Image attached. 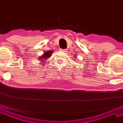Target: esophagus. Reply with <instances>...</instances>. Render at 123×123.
I'll list each match as a JSON object with an SVG mask.
<instances>
[{"instance_id": "esophagus-1", "label": "esophagus", "mask_w": 123, "mask_h": 123, "mask_svg": "<svg viewBox=\"0 0 123 123\" xmlns=\"http://www.w3.org/2000/svg\"><path fill=\"white\" fill-rule=\"evenodd\" d=\"M61 50L62 51V52H67L66 49H61Z\"/></svg>"}]
</instances>
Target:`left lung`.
I'll return each instance as SVG.
<instances>
[{
  "label": "left lung",
  "mask_w": 123,
  "mask_h": 123,
  "mask_svg": "<svg viewBox=\"0 0 123 123\" xmlns=\"http://www.w3.org/2000/svg\"><path fill=\"white\" fill-rule=\"evenodd\" d=\"M74 57H75V56H74ZM75 58H76V57H75Z\"/></svg>",
  "instance_id": "obj_1"
}]
</instances>
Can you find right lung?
Here are the masks:
<instances>
[{
  "mask_svg": "<svg viewBox=\"0 0 123 123\" xmlns=\"http://www.w3.org/2000/svg\"><path fill=\"white\" fill-rule=\"evenodd\" d=\"M53 53V50H48L46 51V52L43 53V54L41 55V56H40L39 57L37 58H38V60L41 62L40 63H41L43 66H45V63L46 62V61H47L48 58H50Z\"/></svg>",
  "mask_w": 123,
  "mask_h": 123,
  "instance_id": "obj_1",
  "label": "right lung"
}]
</instances>
